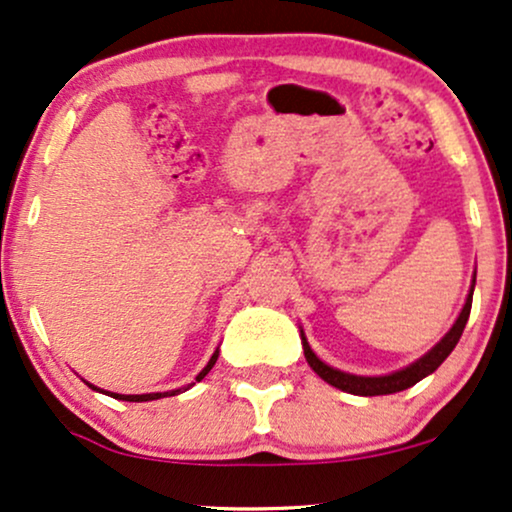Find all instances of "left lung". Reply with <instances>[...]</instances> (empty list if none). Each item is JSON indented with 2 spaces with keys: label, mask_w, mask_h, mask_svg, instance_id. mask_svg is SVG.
Wrapping results in <instances>:
<instances>
[{
  "label": "left lung",
  "mask_w": 512,
  "mask_h": 512,
  "mask_svg": "<svg viewBox=\"0 0 512 512\" xmlns=\"http://www.w3.org/2000/svg\"><path fill=\"white\" fill-rule=\"evenodd\" d=\"M472 292H475V280H472V287H470V294H468V301H465L463 311H460L458 320L453 323V327L449 330L441 342L434 346L430 353H425V356L420 358V361H415L413 365H408V368H403L399 372H391V375H382V377H361V375H349V372H342V370H334L330 365H325L320 361L318 356L311 351V346H308L306 337L301 334V342H304V353H306V361L311 368L318 372L320 377L327 384H332V387L342 389V391H349V394H356V396H382V394H396V391H403L408 387H413V384H418L422 377L432 375L434 370L439 368L441 363L449 358V353L456 349L460 334H463L465 325H468V318H470V308H472Z\"/></svg>",
  "instance_id": "left-lung-1"
}]
</instances>
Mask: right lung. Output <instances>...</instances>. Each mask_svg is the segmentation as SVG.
<instances>
[{
    "mask_svg": "<svg viewBox=\"0 0 512 512\" xmlns=\"http://www.w3.org/2000/svg\"><path fill=\"white\" fill-rule=\"evenodd\" d=\"M216 361H218V351H216V353H213V356H211V361H208V365H206V368L199 372V375H197V382H201V380H204V377L208 375V370H211V368H213V365H216ZM90 387H92V384H90ZM92 389H97V387H92ZM180 391H185V389H175V391H163V394H111V391H109V394L113 396V399H121V401H135V403H142V401H154V399H161V396H175V394H180Z\"/></svg>",
    "mask_w": 512,
    "mask_h": 512,
    "instance_id": "right-lung-1",
    "label": "right lung"
}]
</instances>
